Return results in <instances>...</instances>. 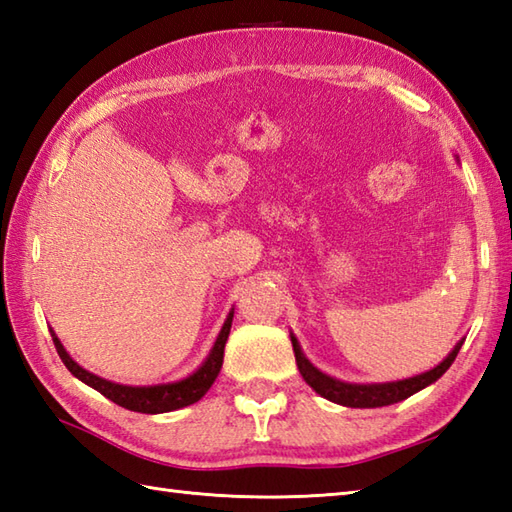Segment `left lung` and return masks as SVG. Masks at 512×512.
Listing matches in <instances>:
<instances>
[{
  "mask_svg": "<svg viewBox=\"0 0 512 512\" xmlns=\"http://www.w3.org/2000/svg\"><path fill=\"white\" fill-rule=\"evenodd\" d=\"M292 339V350H295V358H297V367L303 376V380L321 394L323 398H328L336 405H343V407H385V405H394V402L405 400L409 396L416 394V391L424 389L431 383H436V380L447 372L451 367V363L455 361V356H458L460 347L464 341H460L458 345L453 347V352L444 358V361L433 367L431 372H424L420 376H413L407 380H396V383H383V385H352V383H343V380H336L328 374L319 372L317 367L310 365V361L306 356L301 354V347L297 343L295 336H290Z\"/></svg>",
  "mask_w": 512,
  "mask_h": 512,
  "instance_id": "8db88e82",
  "label": "left lung"
}]
</instances>
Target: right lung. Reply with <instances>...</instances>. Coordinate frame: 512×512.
<instances>
[{"mask_svg": "<svg viewBox=\"0 0 512 512\" xmlns=\"http://www.w3.org/2000/svg\"><path fill=\"white\" fill-rule=\"evenodd\" d=\"M231 323H233V312L226 317L224 328H222L220 336H217L209 358H206L198 372L191 374L189 378L178 380V383L154 385V387L118 385V383H110V380H105V378L94 376L88 372V369H83L81 365H76L72 361L70 354L63 350L61 341L54 336V332H52V341H54V347H57L63 365L68 367L76 378L83 380L85 385H90L96 391H101L105 398H110L112 402H116V405H121L129 411H138V413H167L173 409H182L187 405H193V402H198L206 394V391L211 389L213 380L217 378V374H220V369H222L224 345L228 339V332H231Z\"/></svg>", "mask_w": 512, "mask_h": 512, "instance_id": "add662e5", "label": "right lung"}]
</instances>
